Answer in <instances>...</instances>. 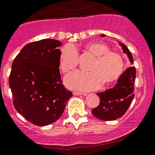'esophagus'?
Segmentation results:
<instances>
[{
  "label": "esophagus",
  "mask_w": 155,
  "mask_h": 155,
  "mask_svg": "<svg viewBox=\"0 0 155 155\" xmlns=\"http://www.w3.org/2000/svg\"><path fill=\"white\" fill-rule=\"evenodd\" d=\"M82 94L83 93L80 92V91H73V94H74V95H81V94Z\"/></svg>",
  "instance_id": "esophagus-1"
}]
</instances>
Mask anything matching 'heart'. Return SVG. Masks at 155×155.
I'll list each match as a JSON object with an SVG mask.
<instances>
[{
	"instance_id": "b5f03b06",
	"label": "heart",
	"mask_w": 155,
	"mask_h": 155,
	"mask_svg": "<svg viewBox=\"0 0 155 155\" xmlns=\"http://www.w3.org/2000/svg\"><path fill=\"white\" fill-rule=\"evenodd\" d=\"M84 50L94 56V59L88 68L89 72L77 71L65 78L66 86L72 89L90 91L104 84L109 85L116 82L123 74L124 60L119 53L110 51L102 43H91L84 46ZM79 54L71 44H66L61 49L59 66L64 74H69L77 68Z\"/></svg>"
}]
</instances>
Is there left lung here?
Instances as JSON below:
<instances>
[{"mask_svg":"<svg viewBox=\"0 0 155 155\" xmlns=\"http://www.w3.org/2000/svg\"><path fill=\"white\" fill-rule=\"evenodd\" d=\"M102 36L105 35H102ZM120 45L122 46L124 53L128 54L129 61L132 64V56L128 48L121 43ZM135 77V67L127 68L117 80V84L114 87L97 93L101 101L99 106L91 110L93 115L105 121L114 120L122 117L128 110L134 98Z\"/></svg>","mask_w":155,"mask_h":155,"instance_id":"1","label":"left lung"}]
</instances>
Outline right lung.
I'll use <instances>...</instances> for the list:
<instances>
[{"instance_id": "right-lung-1", "label": "right lung", "mask_w": 155, "mask_h": 155, "mask_svg": "<svg viewBox=\"0 0 155 155\" xmlns=\"http://www.w3.org/2000/svg\"><path fill=\"white\" fill-rule=\"evenodd\" d=\"M59 41L26 44L13 61L9 84L13 105L31 124L44 126L62 115L71 91L64 87L59 69Z\"/></svg>"}]
</instances>
